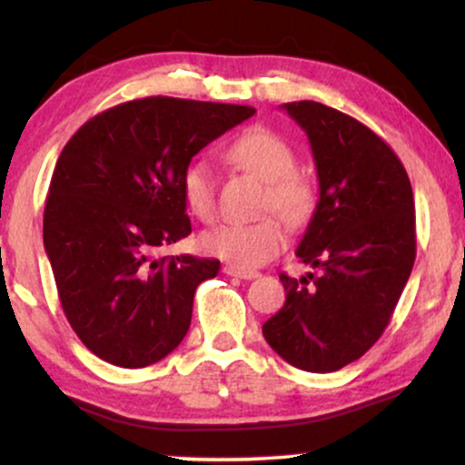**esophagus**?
Returning <instances> with one entry per match:
<instances>
[{"label":"esophagus","mask_w":465,"mask_h":465,"mask_svg":"<svg viewBox=\"0 0 465 465\" xmlns=\"http://www.w3.org/2000/svg\"><path fill=\"white\" fill-rule=\"evenodd\" d=\"M227 275H232V277H240V280H255V277H258L260 273L258 271H247V269H238V266H233V264H227L225 269Z\"/></svg>","instance_id":"1"}]
</instances>
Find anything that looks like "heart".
I'll list each match as a JSON object with an SVG mask.
<instances>
[{"label":"heart","instance_id":"obj_1","mask_svg":"<svg viewBox=\"0 0 465 465\" xmlns=\"http://www.w3.org/2000/svg\"><path fill=\"white\" fill-rule=\"evenodd\" d=\"M227 159L266 183L262 212H277L291 225L311 216L314 192L311 181L295 173V153L275 133L251 129L227 148ZM181 192L188 210L201 221H212L216 212V188L210 165L192 162L181 177ZM286 232L277 218L255 223H225L201 236L205 253L238 269H255L269 262L284 247Z\"/></svg>","mask_w":465,"mask_h":465}]
</instances>
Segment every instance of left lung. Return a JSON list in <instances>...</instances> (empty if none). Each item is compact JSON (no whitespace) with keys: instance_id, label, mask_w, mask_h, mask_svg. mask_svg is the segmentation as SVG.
<instances>
[{"instance_id":"8db88e82","label":"left lung","mask_w":465,"mask_h":465,"mask_svg":"<svg viewBox=\"0 0 465 465\" xmlns=\"http://www.w3.org/2000/svg\"><path fill=\"white\" fill-rule=\"evenodd\" d=\"M311 142L319 201L297 258L319 273H282L286 302L262 325L292 367L330 373L385 332L415 262V205L407 170L376 133L312 100L282 104Z\"/></svg>"}]
</instances>
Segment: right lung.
Listing matches in <instances>:
<instances>
[{
    "label": "right lung",
    "mask_w": 465,
    "mask_h": 465,
    "mask_svg": "<svg viewBox=\"0 0 465 465\" xmlns=\"http://www.w3.org/2000/svg\"><path fill=\"white\" fill-rule=\"evenodd\" d=\"M253 114L153 95L92 117L63 148L44 244L63 312L98 359L146 367L188 334L196 286L221 262L159 251L192 232L181 192L192 157Z\"/></svg>",
    "instance_id": "obj_1"
}]
</instances>
